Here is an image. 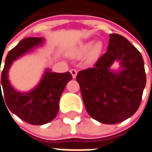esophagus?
<instances>
[{"label":"esophagus","mask_w":152,"mask_h":152,"mask_svg":"<svg viewBox=\"0 0 152 152\" xmlns=\"http://www.w3.org/2000/svg\"><path fill=\"white\" fill-rule=\"evenodd\" d=\"M70 72H71V74H72V77H73V78H76V75H77V71L75 70V69H72V70L70 71Z\"/></svg>","instance_id":"1"}]
</instances>
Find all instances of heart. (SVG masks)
<instances>
[{"mask_svg": "<svg viewBox=\"0 0 152 152\" xmlns=\"http://www.w3.org/2000/svg\"><path fill=\"white\" fill-rule=\"evenodd\" d=\"M102 50L103 44L101 41H97L95 43L94 41H88L77 46L76 50H74L73 55L77 58H81L86 54H88L87 61L89 62H92L99 57Z\"/></svg>", "mask_w": 152, "mask_h": 152, "instance_id": "heart-1", "label": "heart"}]
</instances>
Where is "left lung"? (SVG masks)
<instances>
[{"label": "left lung", "mask_w": 152, "mask_h": 152, "mask_svg": "<svg viewBox=\"0 0 152 152\" xmlns=\"http://www.w3.org/2000/svg\"><path fill=\"white\" fill-rule=\"evenodd\" d=\"M115 61L118 72L110 69ZM86 109L93 119L104 124H117L138 110L145 86L144 61L140 51L119 34H110L107 51L94 67L78 72Z\"/></svg>", "instance_id": "8db88e82"}]
</instances>
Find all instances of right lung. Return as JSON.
<instances>
[{
  "label": "right lung",
  "mask_w": 152,
  "mask_h": 152,
  "mask_svg": "<svg viewBox=\"0 0 152 152\" xmlns=\"http://www.w3.org/2000/svg\"><path fill=\"white\" fill-rule=\"evenodd\" d=\"M44 41L42 37H28L20 41L7 54L0 80V99H5L13 114L31 125H44L54 119L58 113L61 96L68 81L72 79L70 72L56 73L47 69L39 84L28 92L18 91L11 86L8 72L13 61L42 46Z\"/></svg>",
  "instance_id": "1"
}]
</instances>
